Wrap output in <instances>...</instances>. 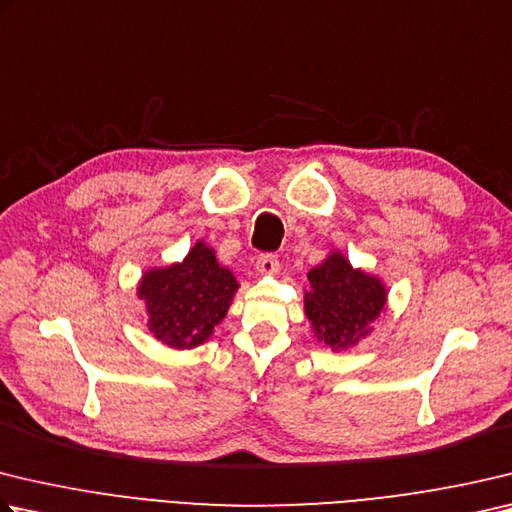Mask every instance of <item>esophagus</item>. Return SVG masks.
Listing matches in <instances>:
<instances>
[{
	"label": "esophagus",
	"mask_w": 512,
	"mask_h": 512,
	"mask_svg": "<svg viewBox=\"0 0 512 512\" xmlns=\"http://www.w3.org/2000/svg\"><path fill=\"white\" fill-rule=\"evenodd\" d=\"M257 271L262 275H275L280 271V262H277V257L271 253H264L257 257Z\"/></svg>",
	"instance_id": "1"
}]
</instances>
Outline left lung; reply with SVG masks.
<instances>
[{
    "mask_svg": "<svg viewBox=\"0 0 512 512\" xmlns=\"http://www.w3.org/2000/svg\"><path fill=\"white\" fill-rule=\"evenodd\" d=\"M311 288L304 293V315L311 322L322 347L347 351L374 331V324L387 306L383 280L333 250L322 264L311 268Z\"/></svg>",
    "mask_w": 512,
    "mask_h": 512,
    "instance_id": "1",
    "label": "left lung"
}]
</instances>
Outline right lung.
I'll list each match as a JSON object with an SVG mask.
<instances>
[{"label":"right lung","mask_w":512,"mask_h":512,"mask_svg":"<svg viewBox=\"0 0 512 512\" xmlns=\"http://www.w3.org/2000/svg\"><path fill=\"white\" fill-rule=\"evenodd\" d=\"M230 268L197 241L183 262L145 271L136 293L145 302L147 329L170 349H194L210 340L237 293Z\"/></svg>","instance_id":"1"}]
</instances>
